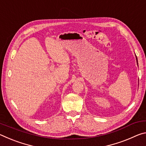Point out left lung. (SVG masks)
I'll return each instance as SVG.
<instances>
[{
	"instance_id": "1",
	"label": "left lung",
	"mask_w": 146,
	"mask_h": 146,
	"mask_svg": "<svg viewBox=\"0 0 146 146\" xmlns=\"http://www.w3.org/2000/svg\"><path fill=\"white\" fill-rule=\"evenodd\" d=\"M136 57H137V56H136ZM137 58V64H138V60H137V58Z\"/></svg>"
}]
</instances>
